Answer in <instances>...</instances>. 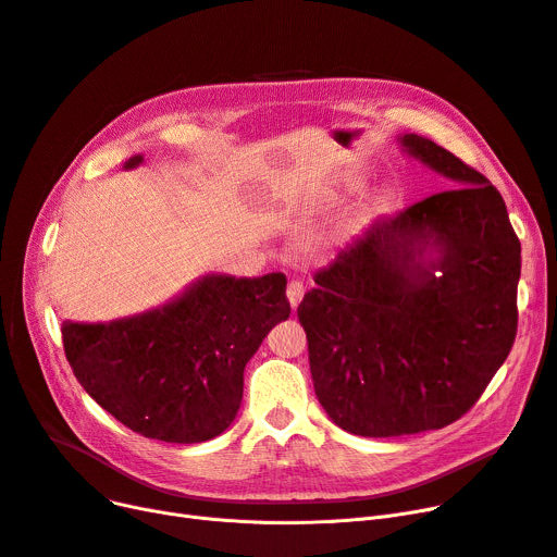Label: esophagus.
I'll return each mask as SVG.
<instances>
[{
	"instance_id": "obj_1",
	"label": "esophagus",
	"mask_w": 557,
	"mask_h": 557,
	"mask_svg": "<svg viewBox=\"0 0 557 557\" xmlns=\"http://www.w3.org/2000/svg\"><path fill=\"white\" fill-rule=\"evenodd\" d=\"M304 293H306V287H304V283L299 278L289 281L287 283V301H289V306L297 308L301 304V299H304Z\"/></svg>"
}]
</instances>
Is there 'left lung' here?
I'll return each mask as SVG.
<instances>
[{
  "mask_svg": "<svg viewBox=\"0 0 557 557\" xmlns=\"http://www.w3.org/2000/svg\"><path fill=\"white\" fill-rule=\"evenodd\" d=\"M401 145L458 188L372 222L297 308L317 399L362 437L458 421L517 335L521 243L506 201L433 140L408 134ZM426 250L438 256L423 263Z\"/></svg>",
  "mask_w": 557,
  "mask_h": 557,
  "instance_id": "1",
  "label": "left lung"
}]
</instances>
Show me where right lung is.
<instances>
[{"label": "right lung", "instance_id": "1", "mask_svg": "<svg viewBox=\"0 0 557 557\" xmlns=\"http://www.w3.org/2000/svg\"><path fill=\"white\" fill-rule=\"evenodd\" d=\"M134 156L124 168H136ZM285 274L203 276L172 304L109 324L63 322L76 381L126 429L197 444L224 433L243 404L251 356L289 317Z\"/></svg>", "mask_w": 557, "mask_h": 557}]
</instances>
